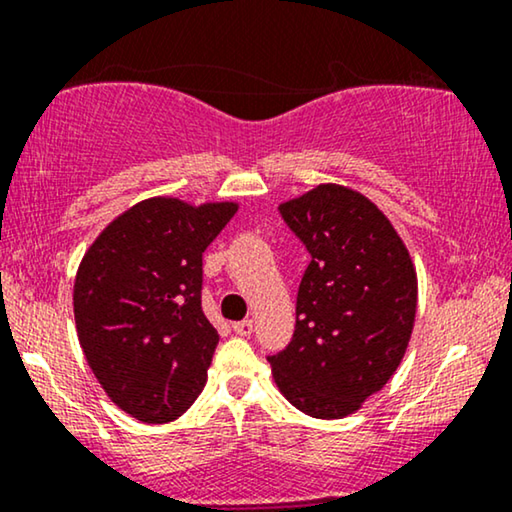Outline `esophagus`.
Wrapping results in <instances>:
<instances>
[{
  "label": "esophagus",
  "mask_w": 512,
  "mask_h": 512,
  "mask_svg": "<svg viewBox=\"0 0 512 512\" xmlns=\"http://www.w3.org/2000/svg\"><path fill=\"white\" fill-rule=\"evenodd\" d=\"M233 331H235L237 335H242V338H249V335L254 333V321H251V319L237 321V324H233Z\"/></svg>",
  "instance_id": "1"
}]
</instances>
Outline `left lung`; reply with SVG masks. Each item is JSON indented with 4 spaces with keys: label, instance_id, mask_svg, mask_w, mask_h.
I'll list each match as a JSON object with an SVG mask.
<instances>
[{
    "label": "left lung",
    "instance_id": "8db88e82",
    "mask_svg": "<svg viewBox=\"0 0 512 512\" xmlns=\"http://www.w3.org/2000/svg\"><path fill=\"white\" fill-rule=\"evenodd\" d=\"M310 251L298 286L296 331L268 356L272 377L305 415L342 419L401 366L417 314V272L391 221L338 184L279 205Z\"/></svg>",
    "mask_w": 512,
    "mask_h": 512
}]
</instances>
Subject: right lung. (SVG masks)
<instances>
[{
    "label": "right lung",
    "instance_id": "add662e5",
    "mask_svg": "<svg viewBox=\"0 0 512 512\" xmlns=\"http://www.w3.org/2000/svg\"><path fill=\"white\" fill-rule=\"evenodd\" d=\"M235 212V202L142 200L83 256L81 349L107 396L139 422H172L205 387L219 333L202 312V254Z\"/></svg>",
    "mask_w": 512,
    "mask_h": 512
}]
</instances>
